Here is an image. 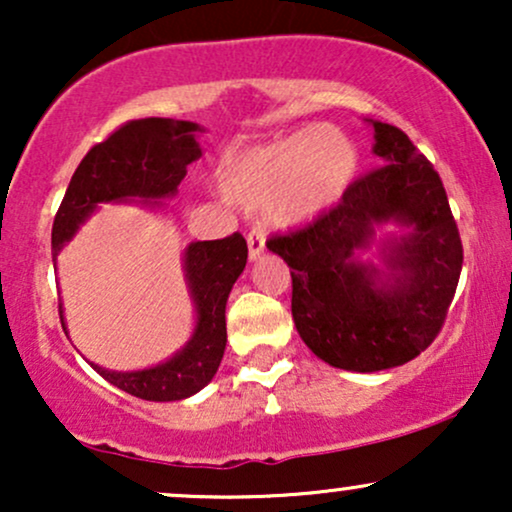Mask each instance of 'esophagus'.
I'll list each match as a JSON object with an SVG mask.
<instances>
[{
  "label": "esophagus",
  "mask_w": 512,
  "mask_h": 512,
  "mask_svg": "<svg viewBox=\"0 0 512 512\" xmlns=\"http://www.w3.org/2000/svg\"><path fill=\"white\" fill-rule=\"evenodd\" d=\"M267 231L264 228H252L248 233V252H250V260H260L267 250Z\"/></svg>",
  "instance_id": "34e87169"
}]
</instances>
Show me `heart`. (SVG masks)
<instances>
[{"mask_svg": "<svg viewBox=\"0 0 512 512\" xmlns=\"http://www.w3.org/2000/svg\"><path fill=\"white\" fill-rule=\"evenodd\" d=\"M358 154L346 134L305 127L223 163V195L243 207H267L281 226L313 221L342 199L356 178Z\"/></svg>", "mask_w": 512, "mask_h": 512, "instance_id": "heart-1", "label": "heart"}]
</instances>
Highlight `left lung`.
Returning <instances> with one entry per match:
<instances>
[{"label": "left lung", "mask_w": 512, "mask_h": 512, "mask_svg": "<svg viewBox=\"0 0 512 512\" xmlns=\"http://www.w3.org/2000/svg\"><path fill=\"white\" fill-rule=\"evenodd\" d=\"M385 166L351 182L337 207L269 238L291 267V313L317 358L373 373L402 366L443 330L462 272V240L433 163L402 129L373 122ZM399 220L409 237L386 246L391 279L355 260L374 226Z\"/></svg>", "instance_id": "obj_1"}]
</instances>
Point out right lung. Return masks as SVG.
Returning <instances> with one entry per match:
<instances>
[{"mask_svg": "<svg viewBox=\"0 0 512 512\" xmlns=\"http://www.w3.org/2000/svg\"><path fill=\"white\" fill-rule=\"evenodd\" d=\"M195 122L146 117L120 125L108 139L91 146L74 170L52 223V262L101 202L163 199L178 192L187 166L202 156ZM248 262V243L240 233L202 240L185 250V272L197 305V327L180 354L156 368L115 373L98 368L108 383L149 402H175L202 390L214 378L226 349V301ZM60 320L62 303H60Z\"/></svg>", "mask_w": 512, "mask_h": 512, "instance_id": "add662e5", "label": "right lung"}]
</instances>
